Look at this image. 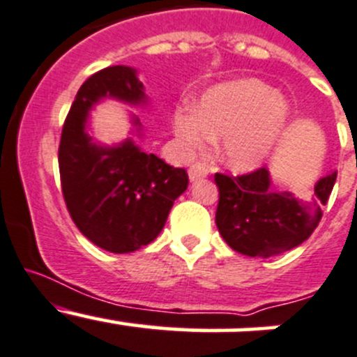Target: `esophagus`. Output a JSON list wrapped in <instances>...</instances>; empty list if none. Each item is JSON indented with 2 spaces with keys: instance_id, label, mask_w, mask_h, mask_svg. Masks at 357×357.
<instances>
[{
  "instance_id": "obj_1",
  "label": "esophagus",
  "mask_w": 357,
  "mask_h": 357,
  "mask_svg": "<svg viewBox=\"0 0 357 357\" xmlns=\"http://www.w3.org/2000/svg\"><path fill=\"white\" fill-rule=\"evenodd\" d=\"M206 175H208V168L204 167V165L194 163L192 167L189 168V178H190V182H194V180H197V178L206 177Z\"/></svg>"
}]
</instances>
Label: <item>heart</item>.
I'll return each mask as SVG.
<instances>
[{
    "mask_svg": "<svg viewBox=\"0 0 357 357\" xmlns=\"http://www.w3.org/2000/svg\"><path fill=\"white\" fill-rule=\"evenodd\" d=\"M290 118V105L271 84L241 77L208 88L197 109L182 105L174 128L187 151L203 149L222 137L218 158L232 172L246 174L262 167Z\"/></svg>",
    "mask_w": 357,
    "mask_h": 357,
    "instance_id": "b5f03b06",
    "label": "heart"
}]
</instances>
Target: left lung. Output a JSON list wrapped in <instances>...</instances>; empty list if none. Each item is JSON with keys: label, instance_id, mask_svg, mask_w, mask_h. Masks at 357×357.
<instances>
[{"label": "left lung", "instance_id": "left-lung-1", "mask_svg": "<svg viewBox=\"0 0 357 357\" xmlns=\"http://www.w3.org/2000/svg\"><path fill=\"white\" fill-rule=\"evenodd\" d=\"M335 180L337 172L324 175L314 185V196L300 199L288 190H274L267 168L241 177L217 174L215 224L234 252L262 259L280 255L302 245L312 234Z\"/></svg>", "mask_w": 357, "mask_h": 357}]
</instances>
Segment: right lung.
Here are the masks:
<instances>
[{"label":"right lung","instance_id":"obj_1","mask_svg":"<svg viewBox=\"0 0 357 357\" xmlns=\"http://www.w3.org/2000/svg\"><path fill=\"white\" fill-rule=\"evenodd\" d=\"M104 98L133 107L149 104L133 67H105L88 77L63 123L60 182L67 210L81 234L105 252L130 253L160 236L189 178L183 168L144 153L132 137L112 146L93 140L88 119ZM132 132L142 135L137 116H132Z\"/></svg>","mask_w":357,"mask_h":357}]
</instances>
